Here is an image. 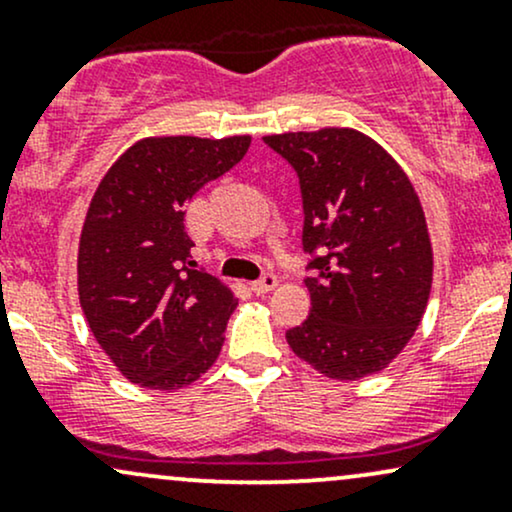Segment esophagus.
Instances as JSON below:
<instances>
[{
	"label": "esophagus",
	"instance_id": "34e87169",
	"mask_svg": "<svg viewBox=\"0 0 512 512\" xmlns=\"http://www.w3.org/2000/svg\"><path fill=\"white\" fill-rule=\"evenodd\" d=\"M276 284H279V281H276V276L274 274H264L262 279H257V281H252V291L257 293V296H262V293H269V291H274L276 289Z\"/></svg>",
	"mask_w": 512,
	"mask_h": 512
}]
</instances>
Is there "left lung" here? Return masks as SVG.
Listing matches in <instances>:
<instances>
[{"mask_svg":"<svg viewBox=\"0 0 512 512\" xmlns=\"http://www.w3.org/2000/svg\"><path fill=\"white\" fill-rule=\"evenodd\" d=\"M264 142L296 168L303 248L315 255V276L305 279L313 308L286 342L332 380L380 373L414 337L431 298V236L409 175L351 127Z\"/></svg>","mask_w":512,"mask_h":512,"instance_id":"obj_1","label":"left lung"}]
</instances>
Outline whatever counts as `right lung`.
Listing matches in <instances>:
<instances>
[{"label":"right lung","instance_id":"right-lung-1","mask_svg":"<svg viewBox=\"0 0 512 512\" xmlns=\"http://www.w3.org/2000/svg\"><path fill=\"white\" fill-rule=\"evenodd\" d=\"M250 142L248 134L139 139L96 187L79 238V303L129 383L180 390L219 358L238 303L231 286L192 260L185 204L236 166Z\"/></svg>","mask_w":512,"mask_h":512}]
</instances>
